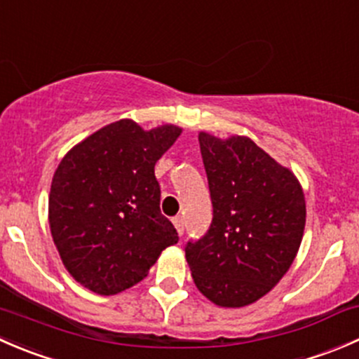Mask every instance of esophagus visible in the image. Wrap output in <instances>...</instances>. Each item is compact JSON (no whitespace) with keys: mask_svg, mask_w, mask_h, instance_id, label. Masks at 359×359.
Segmentation results:
<instances>
[{"mask_svg":"<svg viewBox=\"0 0 359 359\" xmlns=\"http://www.w3.org/2000/svg\"><path fill=\"white\" fill-rule=\"evenodd\" d=\"M173 226H175L177 233H179L180 236H182V234H184V217L182 215L173 217Z\"/></svg>","mask_w":359,"mask_h":359,"instance_id":"esophagus-1","label":"esophagus"}]
</instances>
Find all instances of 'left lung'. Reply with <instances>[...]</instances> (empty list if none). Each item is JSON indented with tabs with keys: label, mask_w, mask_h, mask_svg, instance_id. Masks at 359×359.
<instances>
[{
	"label": "left lung",
	"mask_w": 359,
	"mask_h": 359,
	"mask_svg": "<svg viewBox=\"0 0 359 359\" xmlns=\"http://www.w3.org/2000/svg\"><path fill=\"white\" fill-rule=\"evenodd\" d=\"M200 149L213 217L186 243L191 274L206 299L243 307L290 269L306 226L299 180L248 137L222 140L201 132Z\"/></svg>",
	"instance_id": "1"
}]
</instances>
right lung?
<instances>
[{
    "label": "right lung",
    "mask_w": 359,
    "mask_h": 359,
    "mask_svg": "<svg viewBox=\"0 0 359 359\" xmlns=\"http://www.w3.org/2000/svg\"><path fill=\"white\" fill-rule=\"evenodd\" d=\"M180 132L173 125L144 132L119 119L72 147L55 170L48 200L53 243L88 290L114 295L133 287L179 241L159 210L154 165Z\"/></svg>",
    "instance_id": "right-lung-1"
}]
</instances>
